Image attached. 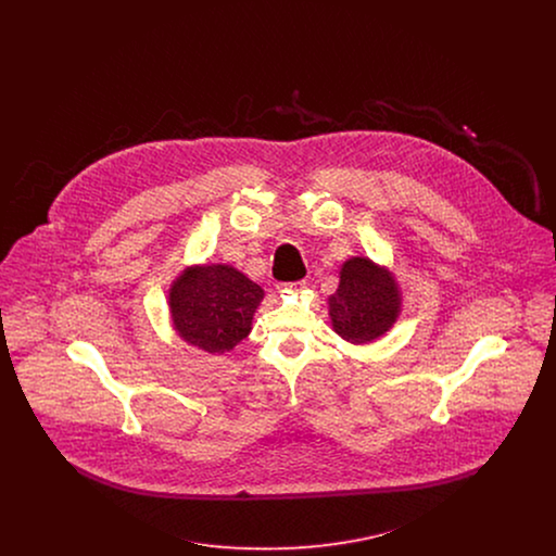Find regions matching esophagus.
<instances>
[{
  "mask_svg": "<svg viewBox=\"0 0 556 556\" xmlns=\"http://www.w3.org/2000/svg\"><path fill=\"white\" fill-rule=\"evenodd\" d=\"M304 288V283L300 281V283H279L277 286V290H279V293H288V291H300Z\"/></svg>",
  "mask_w": 556,
  "mask_h": 556,
  "instance_id": "obj_1",
  "label": "esophagus"
}]
</instances>
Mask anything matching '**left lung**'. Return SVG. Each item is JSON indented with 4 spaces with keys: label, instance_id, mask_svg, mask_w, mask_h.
<instances>
[{
    "label": "left lung",
    "instance_id": "8db88e82",
    "mask_svg": "<svg viewBox=\"0 0 556 556\" xmlns=\"http://www.w3.org/2000/svg\"><path fill=\"white\" fill-rule=\"evenodd\" d=\"M333 331L350 344H370L386 336L402 311V293L388 266L352 256L340 268V286L327 300Z\"/></svg>",
    "mask_w": 556,
    "mask_h": 556
}]
</instances>
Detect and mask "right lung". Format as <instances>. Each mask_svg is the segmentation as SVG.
<instances>
[{
	"mask_svg": "<svg viewBox=\"0 0 556 556\" xmlns=\"http://www.w3.org/2000/svg\"><path fill=\"white\" fill-rule=\"evenodd\" d=\"M263 298L265 290L231 265L187 266L170 283L168 313L184 342L223 354L248 338Z\"/></svg>",
	"mask_w": 556,
	"mask_h": 556,
	"instance_id": "1",
	"label": "right lung"
}]
</instances>
